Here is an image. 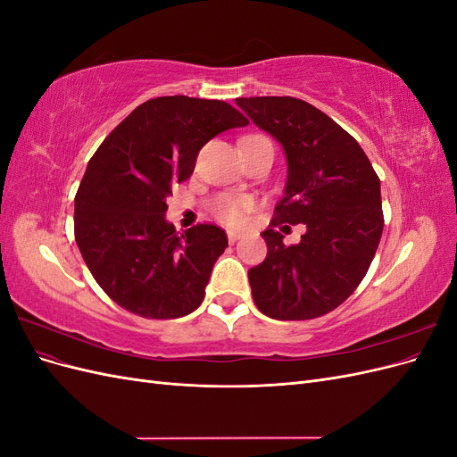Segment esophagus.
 I'll use <instances>...</instances> for the list:
<instances>
[{"mask_svg":"<svg viewBox=\"0 0 457 457\" xmlns=\"http://www.w3.org/2000/svg\"><path fill=\"white\" fill-rule=\"evenodd\" d=\"M227 238H228V242H230V244H234L237 240H240V232H237V230H228V232H227Z\"/></svg>","mask_w":457,"mask_h":457,"instance_id":"34e87169","label":"esophagus"}]
</instances>
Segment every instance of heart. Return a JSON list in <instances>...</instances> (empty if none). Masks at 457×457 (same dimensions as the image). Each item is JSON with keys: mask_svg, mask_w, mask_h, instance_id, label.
Listing matches in <instances>:
<instances>
[{"mask_svg": "<svg viewBox=\"0 0 457 457\" xmlns=\"http://www.w3.org/2000/svg\"><path fill=\"white\" fill-rule=\"evenodd\" d=\"M245 139H252V137H245ZM252 207H253V202L250 198L223 195L213 202L212 210L220 223H225L228 227H242L247 220V215H250Z\"/></svg>", "mask_w": 457, "mask_h": 457, "instance_id": "b5f03b06", "label": "heart"}]
</instances>
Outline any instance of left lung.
Segmentation results:
<instances>
[{
	"label": "left lung",
	"mask_w": 457,
	"mask_h": 457,
	"mask_svg": "<svg viewBox=\"0 0 457 457\" xmlns=\"http://www.w3.org/2000/svg\"><path fill=\"white\" fill-rule=\"evenodd\" d=\"M237 104L287 158L286 196L261 232L267 259L247 272L255 305L276 320L324 316L354 292L378 252L379 177L354 137L316 106L294 96H240ZM284 222L308 227L297 246L281 242L275 228Z\"/></svg>",
	"instance_id": "8db88e82"
}]
</instances>
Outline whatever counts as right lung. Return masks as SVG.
<instances>
[{
	"mask_svg": "<svg viewBox=\"0 0 457 457\" xmlns=\"http://www.w3.org/2000/svg\"><path fill=\"white\" fill-rule=\"evenodd\" d=\"M247 123L225 101L158 96L96 148L76 192L74 237L93 278L121 309L168 320L200 307L227 234L212 223L175 232L165 198L195 171L207 141Z\"/></svg>",
	"mask_w": 457,
	"mask_h": 457,
	"instance_id": "add662e5",
	"label": "right lung"
}]
</instances>
